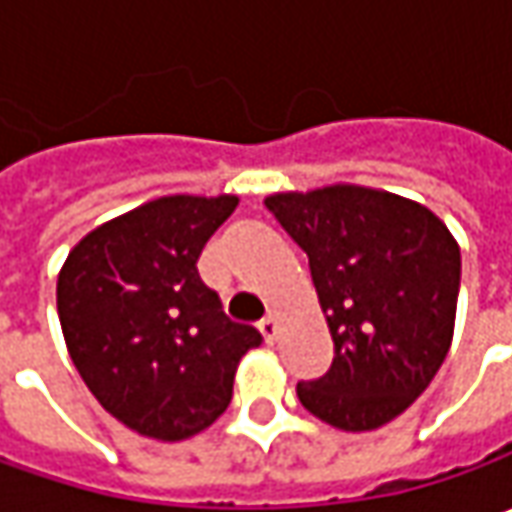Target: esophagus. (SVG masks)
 Listing matches in <instances>:
<instances>
[{
	"label": "esophagus",
	"instance_id": "esophagus-1",
	"mask_svg": "<svg viewBox=\"0 0 512 512\" xmlns=\"http://www.w3.org/2000/svg\"><path fill=\"white\" fill-rule=\"evenodd\" d=\"M259 330H262V336H265L267 344H273L276 339H279V325H276V319H273V316L262 319V322H259Z\"/></svg>",
	"mask_w": 512,
	"mask_h": 512
}]
</instances>
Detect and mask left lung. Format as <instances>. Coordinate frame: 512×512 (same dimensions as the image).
<instances>
[{"mask_svg":"<svg viewBox=\"0 0 512 512\" xmlns=\"http://www.w3.org/2000/svg\"><path fill=\"white\" fill-rule=\"evenodd\" d=\"M265 207L302 247L333 336L305 410L339 430L393 422L439 373L453 339L462 253L444 222L396 193L333 185L276 193Z\"/></svg>","mask_w":512,"mask_h":512,"instance_id":"1","label":"left lung"}]
</instances>
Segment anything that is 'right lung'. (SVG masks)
Here are the masks:
<instances>
[{
  "label": "right lung",
  "instance_id": "obj_1",
  "mask_svg": "<svg viewBox=\"0 0 512 512\" xmlns=\"http://www.w3.org/2000/svg\"><path fill=\"white\" fill-rule=\"evenodd\" d=\"M236 196H162L90 230L56 282L59 322L79 376L130 430L182 442L233 399L239 359L262 344L230 322L199 279V256Z\"/></svg>",
  "mask_w": 512,
  "mask_h": 512
}]
</instances>
